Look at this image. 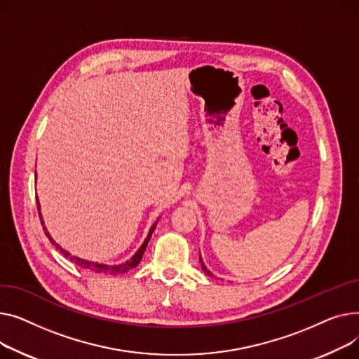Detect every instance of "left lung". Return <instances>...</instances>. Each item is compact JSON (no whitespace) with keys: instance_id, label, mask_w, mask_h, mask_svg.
Wrapping results in <instances>:
<instances>
[{"instance_id":"8db88e82","label":"left lung","mask_w":359,"mask_h":359,"mask_svg":"<svg viewBox=\"0 0 359 359\" xmlns=\"http://www.w3.org/2000/svg\"><path fill=\"white\" fill-rule=\"evenodd\" d=\"M200 264H201V268H203L204 273H207V276H208V277H213V273H212V272H210V271L207 269V266L204 265V262H203V259H201V255H200Z\"/></svg>"}]
</instances>
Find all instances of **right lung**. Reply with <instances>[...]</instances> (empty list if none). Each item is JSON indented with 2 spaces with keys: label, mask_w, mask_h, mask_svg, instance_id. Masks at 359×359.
Returning <instances> with one entry per match:
<instances>
[{
  "label": "right lung",
  "mask_w": 359,
  "mask_h": 359,
  "mask_svg": "<svg viewBox=\"0 0 359 359\" xmlns=\"http://www.w3.org/2000/svg\"><path fill=\"white\" fill-rule=\"evenodd\" d=\"M34 175H36V172H34ZM36 201H37L39 217H40L41 226H43L45 233H46V236L49 238V241H50V242H52V243L56 246V249H59L60 254H63V257L68 258L69 261H72V262H74V264H76L78 266H81V268H83V269H87V271H91V272H95V273H104V276H117V273H124V272L130 271L132 268L137 266V265H139V262L142 261V257H143L144 250H146L147 242H149V239H151V236H152V233H154V230H155V227H156V224H158V222H159V219H158V220L154 223V226L149 229V233H147V236H146L144 242L142 243V246L137 249V252H136V254H135V255H133L130 259H128V261H126V262H121V264L109 265V264L93 262V261H87V259L78 258V257H75V255H71L69 252H68L67 249H63L60 245H57V243L53 241V238L49 235V231H48V229H46V226H45L43 217H41V213H40V203H39V198H37V197H36Z\"/></svg>",
  "instance_id": "right-lung-1"
}]
</instances>
